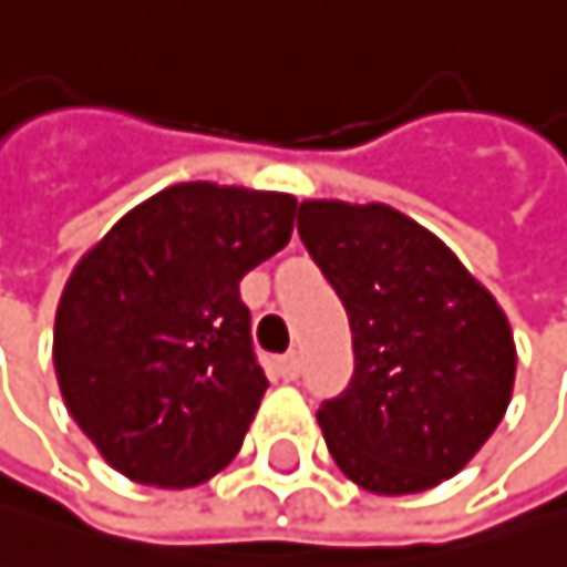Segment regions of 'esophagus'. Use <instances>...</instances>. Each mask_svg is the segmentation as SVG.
<instances>
[{
  "instance_id": "1",
  "label": "esophagus",
  "mask_w": 567,
  "mask_h": 567,
  "mask_svg": "<svg viewBox=\"0 0 567 567\" xmlns=\"http://www.w3.org/2000/svg\"><path fill=\"white\" fill-rule=\"evenodd\" d=\"M278 370H281V378H286V381H296V378H299V370H302V357H299L296 350L286 353V357L278 360Z\"/></svg>"
}]
</instances>
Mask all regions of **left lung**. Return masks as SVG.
Here are the masks:
<instances>
[{"label": "left lung", "instance_id": "1", "mask_svg": "<svg viewBox=\"0 0 567 567\" xmlns=\"http://www.w3.org/2000/svg\"><path fill=\"white\" fill-rule=\"evenodd\" d=\"M299 237L353 333V378L316 411L337 466L381 496L455 476L511 404L517 350L504 309L388 204L306 200Z\"/></svg>", "mask_w": 567, "mask_h": 567}]
</instances>
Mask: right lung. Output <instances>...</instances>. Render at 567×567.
<instances>
[{"mask_svg":"<svg viewBox=\"0 0 567 567\" xmlns=\"http://www.w3.org/2000/svg\"><path fill=\"white\" fill-rule=\"evenodd\" d=\"M296 197L176 183L78 261L53 326L60 394L122 476L186 489L220 473L268 388L241 278L292 237Z\"/></svg>","mask_w":567,"mask_h":567,"instance_id":"right-lung-1","label":"right lung"}]
</instances>
